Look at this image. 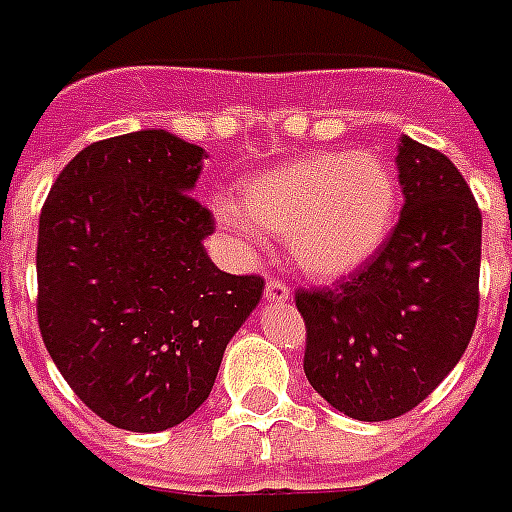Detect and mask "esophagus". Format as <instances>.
<instances>
[{"mask_svg": "<svg viewBox=\"0 0 512 512\" xmlns=\"http://www.w3.org/2000/svg\"><path fill=\"white\" fill-rule=\"evenodd\" d=\"M292 297V289L284 284V281H278V278H270L268 284H265V299L273 302V305H281L286 299Z\"/></svg>", "mask_w": 512, "mask_h": 512, "instance_id": "esophagus-1", "label": "esophagus"}]
</instances>
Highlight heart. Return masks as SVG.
<instances>
[{
  "instance_id": "heart-1",
  "label": "heart",
  "mask_w": 512,
  "mask_h": 512,
  "mask_svg": "<svg viewBox=\"0 0 512 512\" xmlns=\"http://www.w3.org/2000/svg\"><path fill=\"white\" fill-rule=\"evenodd\" d=\"M397 178L373 152H321L278 165L220 199L215 215L247 242L289 239L307 276L342 278L363 268L392 234Z\"/></svg>"
}]
</instances>
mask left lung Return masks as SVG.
<instances>
[{
	"label": "left lung",
	"instance_id": "8db88e82",
	"mask_svg": "<svg viewBox=\"0 0 512 512\" xmlns=\"http://www.w3.org/2000/svg\"><path fill=\"white\" fill-rule=\"evenodd\" d=\"M405 194L384 247L331 289H299L305 376L339 413L389 421L458 365L479 315L481 210L447 155L410 136L397 149Z\"/></svg>",
	"mask_w": 512,
	"mask_h": 512
}]
</instances>
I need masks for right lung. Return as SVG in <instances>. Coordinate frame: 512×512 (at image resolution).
Wrapping results in <instances>:
<instances>
[{"mask_svg":"<svg viewBox=\"0 0 512 512\" xmlns=\"http://www.w3.org/2000/svg\"><path fill=\"white\" fill-rule=\"evenodd\" d=\"M205 157L162 128L94 141L41 207V339L78 400L118 429L186 421L263 297V278L207 257L215 220L191 197Z\"/></svg>","mask_w":512,"mask_h":512,"instance_id":"1","label":"right lung"}]
</instances>
